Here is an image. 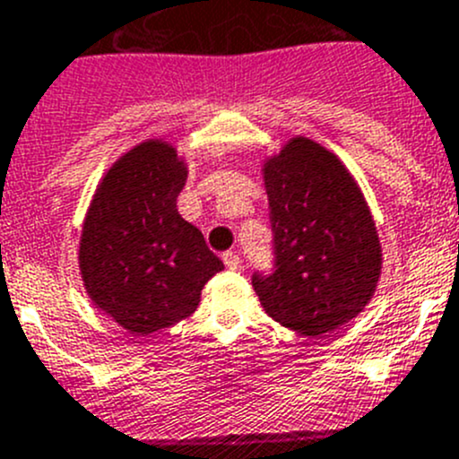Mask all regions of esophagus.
<instances>
[{
	"instance_id": "esophagus-1",
	"label": "esophagus",
	"mask_w": 459,
	"mask_h": 459,
	"mask_svg": "<svg viewBox=\"0 0 459 459\" xmlns=\"http://www.w3.org/2000/svg\"><path fill=\"white\" fill-rule=\"evenodd\" d=\"M222 261H225V265L230 270L241 268V256H238L237 252H225V255H222Z\"/></svg>"
}]
</instances>
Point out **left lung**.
<instances>
[{
	"mask_svg": "<svg viewBox=\"0 0 459 459\" xmlns=\"http://www.w3.org/2000/svg\"><path fill=\"white\" fill-rule=\"evenodd\" d=\"M274 268L252 286L274 322L322 335L363 311L381 277V243L360 186L342 161L292 137L264 164Z\"/></svg>",
	"mask_w": 459,
	"mask_h": 459,
	"instance_id": "left-lung-1",
	"label": "left lung"
}]
</instances>
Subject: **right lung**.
I'll list each match as a JSON object with an SVG mask.
<instances>
[{
	"label": "right lung",
	"mask_w": 459,
	"mask_h": 459,
	"mask_svg": "<svg viewBox=\"0 0 459 459\" xmlns=\"http://www.w3.org/2000/svg\"><path fill=\"white\" fill-rule=\"evenodd\" d=\"M186 164L148 139L103 176L82 222L78 268L96 308L134 335L185 320L222 261L178 212Z\"/></svg>",
	"instance_id": "right-lung-1"
}]
</instances>
